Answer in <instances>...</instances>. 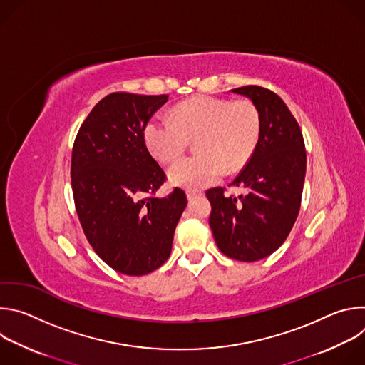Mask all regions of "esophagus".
<instances>
[{
  "label": "esophagus",
  "instance_id": "34e87169",
  "mask_svg": "<svg viewBox=\"0 0 365 365\" xmlns=\"http://www.w3.org/2000/svg\"><path fill=\"white\" fill-rule=\"evenodd\" d=\"M200 196V192H196V190H187V199L189 200H193L196 197Z\"/></svg>",
  "mask_w": 365,
  "mask_h": 365
}]
</instances>
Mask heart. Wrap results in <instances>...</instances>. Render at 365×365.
Wrapping results in <instances>:
<instances>
[{
	"instance_id": "heart-1",
	"label": "heart",
	"mask_w": 365,
	"mask_h": 365,
	"mask_svg": "<svg viewBox=\"0 0 365 365\" xmlns=\"http://www.w3.org/2000/svg\"><path fill=\"white\" fill-rule=\"evenodd\" d=\"M259 134L262 115L252 101L196 96L179 103L172 117L154 114L144 127V143L155 160L172 163L196 138L197 153L175 163L169 179L176 186L199 190L215 185L227 170L242 169Z\"/></svg>"
}]
</instances>
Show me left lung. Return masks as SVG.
<instances>
[{
	"instance_id": "8db88e82",
	"label": "left lung",
	"mask_w": 365,
	"mask_h": 365,
	"mask_svg": "<svg viewBox=\"0 0 365 365\" xmlns=\"http://www.w3.org/2000/svg\"><path fill=\"white\" fill-rule=\"evenodd\" d=\"M248 96L262 115V134L252 158L230 186L247 189L235 197L225 187L206 190L210 227L218 248L238 262H257L274 252L290 234L300 210L306 148L300 127L273 91L247 85L232 89Z\"/></svg>"
}]
</instances>
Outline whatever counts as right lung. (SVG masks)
Wrapping results in <instances>:
<instances>
[{"instance_id":"obj_1","label":"right lung","mask_w":365,"mask_h":365,"mask_svg":"<svg viewBox=\"0 0 365 365\" xmlns=\"http://www.w3.org/2000/svg\"><path fill=\"white\" fill-rule=\"evenodd\" d=\"M169 95L114 92L82 123L72 148L76 214L93 251L111 269L143 276L165 264L185 211V190L155 192L166 173L144 143V127Z\"/></svg>"}]
</instances>
